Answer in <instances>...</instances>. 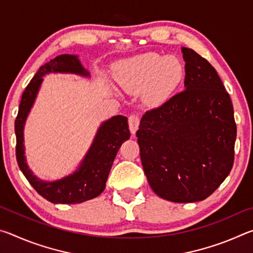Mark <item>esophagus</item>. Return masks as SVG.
I'll return each mask as SVG.
<instances>
[{
  "label": "esophagus",
  "instance_id": "obj_1",
  "mask_svg": "<svg viewBox=\"0 0 253 253\" xmlns=\"http://www.w3.org/2000/svg\"><path fill=\"white\" fill-rule=\"evenodd\" d=\"M128 125H129L130 132H131L132 135H134L135 132H136V130L138 129L139 117L137 116V115H130V116L128 117Z\"/></svg>",
  "mask_w": 253,
  "mask_h": 253
}]
</instances>
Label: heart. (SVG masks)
Returning a JSON list of instances; mask_svg holds the SVG:
<instances>
[{"instance_id":"b5f03b06","label":"heart","mask_w":253,"mask_h":253,"mask_svg":"<svg viewBox=\"0 0 253 253\" xmlns=\"http://www.w3.org/2000/svg\"><path fill=\"white\" fill-rule=\"evenodd\" d=\"M183 76L184 69L178 59L148 52L123 63L117 80L127 91L139 92L146 89L147 100L161 104L175 90Z\"/></svg>"}]
</instances>
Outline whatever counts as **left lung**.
<instances>
[{"label":"left lung","instance_id":"1","mask_svg":"<svg viewBox=\"0 0 253 253\" xmlns=\"http://www.w3.org/2000/svg\"><path fill=\"white\" fill-rule=\"evenodd\" d=\"M184 89L149 109L137 130L149 185L176 203L202 201L230 174L237 125L230 95L207 59L182 48Z\"/></svg>","mask_w":253,"mask_h":253}]
</instances>
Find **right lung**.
<instances>
[{"mask_svg": "<svg viewBox=\"0 0 253 253\" xmlns=\"http://www.w3.org/2000/svg\"><path fill=\"white\" fill-rule=\"evenodd\" d=\"M50 72H70L89 76L77 55L61 54L40 67L22 93L14 129L16 136L15 154L19 168L29 183L42 198L52 203L77 204L99 195L106 187L111 166L122 144L130 137L125 116H115L102 123L87 155L74 174L55 182H43L29 169L24 156L23 127L30 109L39 90L42 77Z\"/></svg>", "mask_w": 253, "mask_h": 253, "instance_id": "obj_1", "label": "right lung"}]
</instances>
